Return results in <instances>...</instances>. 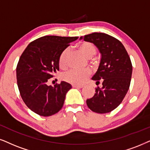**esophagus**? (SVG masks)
Returning <instances> with one entry per match:
<instances>
[{"mask_svg": "<svg viewBox=\"0 0 150 150\" xmlns=\"http://www.w3.org/2000/svg\"><path fill=\"white\" fill-rule=\"evenodd\" d=\"M73 88H81L83 87L82 85H73Z\"/></svg>", "mask_w": 150, "mask_h": 150, "instance_id": "obj_1", "label": "esophagus"}]
</instances>
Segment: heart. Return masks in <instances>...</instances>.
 I'll list each match as a JSON object with an SVG mask.
<instances>
[{"label": "heart", "instance_id": "b5f03b06", "mask_svg": "<svg viewBox=\"0 0 150 150\" xmlns=\"http://www.w3.org/2000/svg\"><path fill=\"white\" fill-rule=\"evenodd\" d=\"M77 48L83 55L87 58H91L96 53V47L92 43L83 41L77 45ZM69 49L62 51L59 57V66L62 69L67 67V57L69 55ZM88 69L76 70L71 69L62 75V79L66 82L74 85H81L90 75Z\"/></svg>", "mask_w": 150, "mask_h": 150}]
</instances>
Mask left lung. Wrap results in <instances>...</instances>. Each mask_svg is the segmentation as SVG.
<instances>
[{
    "label": "left lung",
    "instance_id": "8db88e82",
    "mask_svg": "<svg viewBox=\"0 0 150 150\" xmlns=\"http://www.w3.org/2000/svg\"><path fill=\"white\" fill-rule=\"evenodd\" d=\"M79 39L93 43L101 54L99 67L91 79L96 84L101 81L102 86L96 88L86 105L93 112H111L120 105L129 88L132 74L129 56L120 41L107 34L93 33Z\"/></svg>",
    "mask_w": 150,
    "mask_h": 150
}]
</instances>
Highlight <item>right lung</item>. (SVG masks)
Returning <instances> with one entry per match:
<instances>
[{"label":"right lung","mask_w":150,"mask_h":150,"mask_svg":"<svg viewBox=\"0 0 150 150\" xmlns=\"http://www.w3.org/2000/svg\"><path fill=\"white\" fill-rule=\"evenodd\" d=\"M77 37L44 36L29 43L16 67L17 84L23 100L41 116L55 114L63 107L66 94L72 88L62 81L54 86L48 81L59 71V57Z\"/></svg>","instance_id":"1"}]
</instances>
